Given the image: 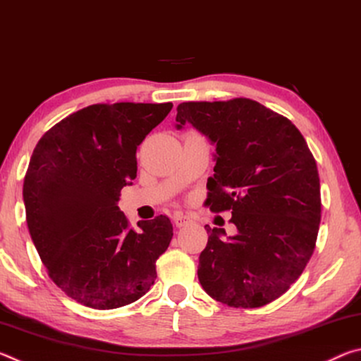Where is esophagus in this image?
I'll list each match as a JSON object with an SVG mask.
<instances>
[{
  "label": "esophagus",
  "instance_id": "obj_1",
  "mask_svg": "<svg viewBox=\"0 0 361 361\" xmlns=\"http://www.w3.org/2000/svg\"><path fill=\"white\" fill-rule=\"evenodd\" d=\"M173 223L176 228H183V226H186L189 223V216H186L185 213L181 212H176L173 215Z\"/></svg>",
  "mask_w": 361,
  "mask_h": 361
}]
</instances>
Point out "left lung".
Instances as JSON below:
<instances>
[{
  "instance_id": "1",
  "label": "left lung",
  "mask_w": 361,
  "mask_h": 361,
  "mask_svg": "<svg viewBox=\"0 0 361 361\" xmlns=\"http://www.w3.org/2000/svg\"><path fill=\"white\" fill-rule=\"evenodd\" d=\"M176 129L192 124L216 145L205 205L231 210L237 234L209 228L199 256L202 288L229 307L276 301L314 253L322 218L315 159L290 119L250 99L185 102Z\"/></svg>"
}]
</instances>
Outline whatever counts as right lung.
<instances>
[{
	"mask_svg": "<svg viewBox=\"0 0 361 361\" xmlns=\"http://www.w3.org/2000/svg\"><path fill=\"white\" fill-rule=\"evenodd\" d=\"M172 106L97 103L36 145L23 181L28 231L49 277L79 304L118 309L154 285L173 226L161 215L133 229L118 200L137 176L138 145Z\"/></svg>",
	"mask_w": 361,
	"mask_h": 361,
	"instance_id": "1",
	"label": "right lung"
}]
</instances>
